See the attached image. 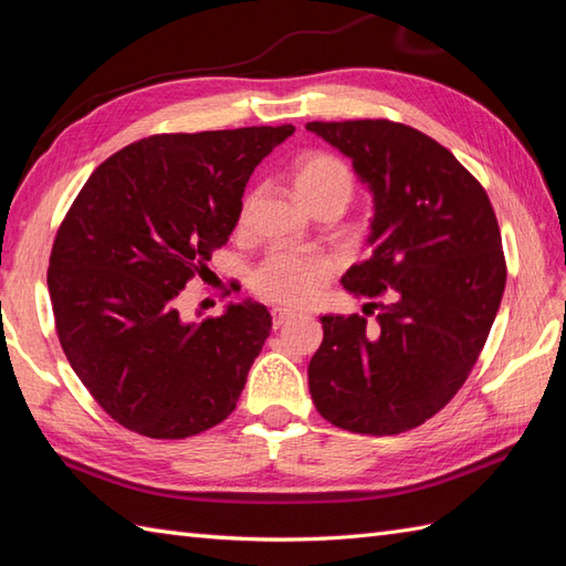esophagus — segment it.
<instances>
[{"mask_svg":"<svg viewBox=\"0 0 566 566\" xmlns=\"http://www.w3.org/2000/svg\"><path fill=\"white\" fill-rule=\"evenodd\" d=\"M294 318V311H286V308H272V326L274 328H282L284 323H290Z\"/></svg>","mask_w":566,"mask_h":566,"instance_id":"34e87169","label":"esophagus"}]
</instances>
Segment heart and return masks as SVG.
<instances>
[{"label": "heart", "instance_id": "1", "mask_svg": "<svg viewBox=\"0 0 566 566\" xmlns=\"http://www.w3.org/2000/svg\"><path fill=\"white\" fill-rule=\"evenodd\" d=\"M294 189L308 209L318 203H345L353 199L355 177L340 158L331 153L302 155L294 165ZM252 197L245 199L240 219H248ZM335 264L321 252L276 250L250 272V286L260 298L276 306H308L326 290Z\"/></svg>", "mask_w": 566, "mask_h": 566}]
</instances>
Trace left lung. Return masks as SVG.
<instances>
[{
	"label": "left lung",
	"instance_id": "1",
	"mask_svg": "<svg viewBox=\"0 0 566 566\" xmlns=\"http://www.w3.org/2000/svg\"><path fill=\"white\" fill-rule=\"evenodd\" d=\"M353 160L371 201L369 260L343 274L377 318L323 316L308 391L333 426L399 436L448 406L494 326L506 260L494 207L454 155L387 122H311ZM365 306V311H367Z\"/></svg>",
	"mask_w": 566,
	"mask_h": 566
}]
</instances>
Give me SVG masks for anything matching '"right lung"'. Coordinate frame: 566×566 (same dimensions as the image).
Wrapping results in <instances>:
<instances>
[{
	"label": "right lung",
	"instance_id": "obj_1",
	"mask_svg": "<svg viewBox=\"0 0 566 566\" xmlns=\"http://www.w3.org/2000/svg\"><path fill=\"white\" fill-rule=\"evenodd\" d=\"M292 134L286 124L143 138L72 201L48 292L70 367L116 423L182 440L231 416L270 311L245 298L187 323L177 296L233 233L250 175Z\"/></svg>",
	"mask_w": 566,
	"mask_h": 566
}]
</instances>
